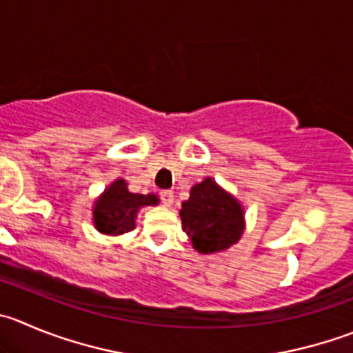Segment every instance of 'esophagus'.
Returning a JSON list of instances; mask_svg holds the SVG:
<instances>
[{
    "label": "esophagus",
    "mask_w": 353,
    "mask_h": 353,
    "mask_svg": "<svg viewBox=\"0 0 353 353\" xmlns=\"http://www.w3.org/2000/svg\"><path fill=\"white\" fill-rule=\"evenodd\" d=\"M159 197L164 206H171V203H173V192L171 190H161Z\"/></svg>",
    "instance_id": "1"
}]
</instances>
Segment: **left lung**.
<instances>
[{
	"label": "left lung",
	"instance_id": "8db88e82",
	"mask_svg": "<svg viewBox=\"0 0 353 353\" xmlns=\"http://www.w3.org/2000/svg\"><path fill=\"white\" fill-rule=\"evenodd\" d=\"M182 229L199 253H218L237 243L244 229L241 204L211 179L190 189L180 210Z\"/></svg>",
	"mask_w": 353,
	"mask_h": 353
}]
</instances>
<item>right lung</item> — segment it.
<instances>
[{"label":"right lung","mask_w":353,"mask_h":353,"mask_svg":"<svg viewBox=\"0 0 353 353\" xmlns=\"http://www.w3.org/2000/svg\"><path fill=\"white\" fill-rule=\"evenodd\" d=\"M159 203L154 194H132L124 180H116L95 203L93 220L95 227L103 234L119 236L135 229L137 211L142 206Z\"/></svg>","instance_id":"add662e5"}]
</instances>
